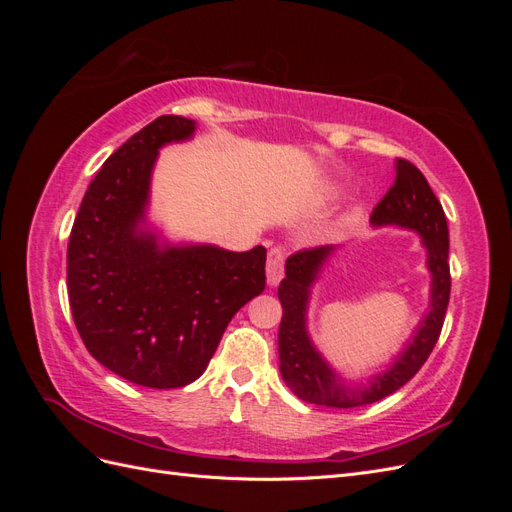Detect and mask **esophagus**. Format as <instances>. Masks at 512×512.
Masks as SVG:
<instances>
[{
	"mask_svg": "<svg viewBox=\"0 0 512 512\" xmlns=\"http://www.w3.org/2000/svg\"><path fill=\"white\" fill-rule=\"evenodd\" d=\"M284 277V252L280 247H273L267 256V284L277 286Z\"/></svg>",
	"mask_w": 512,
	"mask_h": 512,
	"instance_id": "34e87169",
	"label": "esophagus"
}]
</instances>
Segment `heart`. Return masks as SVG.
<instances>
[{
  "label": "heart",
  "mask_w": 512,
  "mask_h": 512,
  "mask_svg": "<svg viewBox=\"0 0 512 512\" xmlns=\"http://www.w3.org/2000/svg\"><path fill=\"white\" fill-rule=\"evenodd\" d=\"M356 218V213H352V215H348V218H346V222H352Z\"/></svg>",
  "instance_id": "obj_1"
}]
</instances>
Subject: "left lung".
Here are the masks:
<instances>
[{
	"label": "left lung",
	"mask_w": 512,
	"mask_h": 512,
	"mask_svg": "<svg viewBox=\"0 0 512 512\" xmlns=\"http://www.w3.org/2000/svg\"><path fill=\"white\" fill-rule=\"evenodd\" d=\"M395 183L371 213L374 228H404L421 237L427 254L425 267L431 275L429 307L418 320L393 361L367 380H348L316 348L307 329V309L312 290L329 265L337 245L297 252L286 260V277L277 288L282 303L280 374L288 389L307 404L324 408H359L401 389L436 346L448 297H451V271H448V226L440 200L431 192L421 170L408 160H395Z\"/></svg>",
	"instance_id": "left-lung-1"
}]
</instances>
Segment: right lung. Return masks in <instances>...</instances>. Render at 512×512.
Listing matches in <instances>:
<instances>
[{
	"instance_id": "obj_1",
	"label": "right lung",
	"mask_w": 512,
	"mask_h": 512,
	"mask_svg": "<svg viewBox=\"0 0 512 512\" xmlns=\"http://www.w3.org/2000/svg\"><path fill=\"white\" fill-rule=\"evenodd\" d=\"M196 121L162 115L108 158L83 196L68 243V294L83 344L113 374L179 389L205 374L239 309L265 290L267 250L170 241L149 220L160 149Z\"/></svg>"
}]
</instances>
